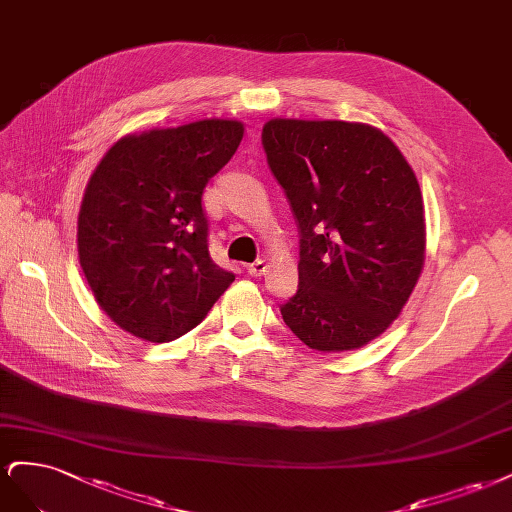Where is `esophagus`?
<instances>
[{"instance_id":"1","label":"esophagus","mask_w":512,"mask_h":512,"mask_svg":"<svg viewBox=\"0 0 512 512\" xmlns=\"http://www.w3.org/2000/svg\"><path fill=\"white\" fill-rule=\"evenodd\" d=\"M266 270H268V263L263 259H257V261H253V263H249V266H246V272H249L251 276H261V274H266Z\"/></svg>"}]
</instances>
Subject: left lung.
I'll list each match as a JSON object with an SVG mask.
<instances>
[{"label": "left lung", "instance_id": "left-lung-1", "mask_svg": "<svg viewBox=\"0 0 512 512\" xmlns=\"http://www.w3.org/2000/svg\"><path fill=\"white\" fill-rule=\"evenodd\" d=\"M261 144L300 232L298 293L280 315L310 349H361L398 319L423 270L417 176L366 123L272 119Z\"/></svg>", "mask_w": 512, "mask_h": 512}]
</instances>
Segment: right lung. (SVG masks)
<instances>
[{
  "label": "right lung",
  "instance_id": "add662e5",
  "mask_svg": "<svg viewBox=\"0 0 512 512\" xmlns=\"http://www.w3.org/2000/svg\"><path fill=\"white\" fill-rule=\"evenodd\" d=\"M242 136L244 125L225 119L151 129L97 163L78 214V259L95 302L125 332L170 342L234 283L210 259L202 195Z\"/></svg>",
  "mask_w": 512,
  "mask_h": 512
}]
</instances>
